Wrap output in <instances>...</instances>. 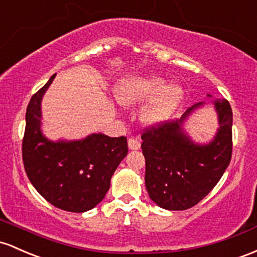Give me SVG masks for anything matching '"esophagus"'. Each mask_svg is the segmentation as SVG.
Listing matches in <instances>:
<instances>
[{
    "mask_svg": "<svg viewBox=\"0 0 257 257\" xmlns=\"http://www.w3.org/2000/svg\"><path fill=\"white\" fill-rule=\"evenodd\" d=\"M128 146L131 150H139L140 149V142L139 140L134 139V138H131V139L128 140Z\"/></svg>",
    "mask_w": 257,
    "mask_h": 257,
    "instance_id": "34e87169",
    "label": "esophagus"
}]
</instances>
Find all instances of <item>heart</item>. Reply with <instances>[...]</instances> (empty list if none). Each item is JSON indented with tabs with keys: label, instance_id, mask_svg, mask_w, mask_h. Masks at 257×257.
Here are the masks:
<instances>
[{
	"label": "heart",
	"instance_id": "heart-1",
	"mask_svg": "<svg viewBox=\"0 0 257 257\" xmlns=\"http://www.w3.org/2000/svg\"><path fill=\"white\" fill-rule=\"evenodd\" d=\"M118 102L124 106L140 105L151 101L144 109L142 118L146 124H157L168 119L183 98V89L178 84L166 85L161 77H131L118 84L115 89Z\"/></svg>",
	"mask_w": 257,
	"mask_h": 257
}]
</instances>
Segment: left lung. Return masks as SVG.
<instances>
[{"label":"left lung","mask_w":257,"mask_h":257,"mask_svg":"<svg viewBox=\"0 0 257 257\" xmlns=\"http://www.w3.org/2000/svg\"><path fill=\"white\" fill-rule=\"evenodd\" d=\"M196 103L182 118L144 129L142 150L145 156V184L155 204L180 211L195 206L216 187L232 159L233 112L225 98L215 101L219 129L206 145L190 140L182 124Z\"/></svg>","instance_id":"8db88e82"}]
</instances>
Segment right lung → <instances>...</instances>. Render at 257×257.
I'll return each instance as SVG.
<instances>
[{
  "mask_svg": "<svg viewBox=\"0 0 257 257\" xmlns=\"http://www.w3.org/2000/svg\"><path fill=\"white\" fill-rule=\"evenodd\" d=\"M56 74L33 95L25 114L23 163L34 188L53 206L69 212L94 208L128 154L125 137L91 134L77 142H51L41 133V98Z\"/></svg>",
  "mask_w": 257,
  "mask_h": 257,
  "instance_id": "obj_1",
  "label": "right lung"
}]
</instances>
